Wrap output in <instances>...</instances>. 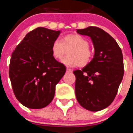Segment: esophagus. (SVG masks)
<instances>
[{"label": "esophagus", "instance_id": "esophagus-1", "mask_svg": "<svg viewBox=\"0 0 133 133\" xmlns=\"http://www.w3.org/2000/svg\"><path fill=\"white\" fill-rule=\"evenodd\" d=\"M72 72V70L70 69H69V68H67V69H66V72Z\"/></svg>", "mask_w": 133, "mask_h": 133}]
</instances>
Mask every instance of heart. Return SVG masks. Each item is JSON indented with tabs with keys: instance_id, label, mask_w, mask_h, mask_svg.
I'll use <instances>...</instances> for the list:
<instances>
[{
	"instance_id": "b5f03b06",
	"label": "heart",
	"mask_w": 133,
	"mask_h": 133,
	"mask_svg": "<svg viewBox=\"0 0 133 133\" xmlns=\"http://www.w3.org/2000/svg\"><path fill=\"white\" fill-rule=\"evenodd\" d=\"M69 49V56L61 61L68 66H85L92 60L93 53L89 48V41L78 34H69L63 36L61 41L55 40L51 46V55L55 59L59 60Z\"/></svg>"
}]
</instances>
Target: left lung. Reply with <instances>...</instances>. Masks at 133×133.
<instances>
[{
	"instance_id": "obj_1",
	"label": "left lung",
	"mask_w": 133,
	"mask_h": 133,
	"mask_svg": "<svg viewBox=\"0 0 133 133\" xmlns=\"http://www.w3.org/2000/svg\"><path fill=\"white\" fill-rule=\"evenodd\" d=\"M77 32L91 38L95 54L89 64L73 72L76 97L87 110L99 111L112 103L123 80L122 50L112 36L98 27L89 26Z\"/></svg>"
}]
</instances>
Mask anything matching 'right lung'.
Returning <instances> with one entry per match:
<instances>
[{"instance_id":"add662e5","label":"right lung","mask_w":133,"mask_h":133,"mask_svg":"<svg viewBox=\"0 0 133 133\" xmlns=\"http://www.w3.org/2000/svg\"><path fill=\"white\" fill-rule=\"evenodd\" d=\"M61 30L38 27L29 32L12 53L9 77L15 97L24 107L39 109L50 103L66 72L51 55Z\"/></svg>"}]
</instances>
